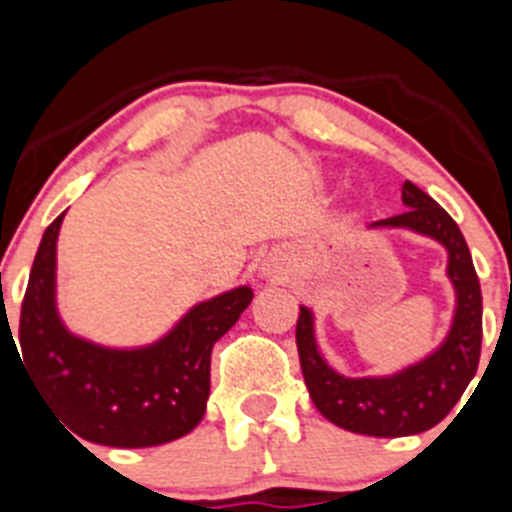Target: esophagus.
I'll use <instances>...</instances> for the list:
<instances>
[{"mask_svg": "<svg viewBox=\"0 0 512 512\" xmlns=\"http://www.w3.org/2000/svg\"><path fill=\"white\" fill-rule=\"evenodd\" d=\"M289 256L284 251H271L269 256H266L264 261H261V277L266 279H274V282H279V279H284L289 274Z\"/></svg>", "mask_w": 512, "mask_h": 512, "instance_id": "1", "label": "esophagus"}]
</instances>
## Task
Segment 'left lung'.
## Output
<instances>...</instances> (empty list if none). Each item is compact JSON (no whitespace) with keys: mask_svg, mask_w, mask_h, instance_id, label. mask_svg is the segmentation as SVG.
<instances>
[{"mask_svg":"<svg viewBox=\"0 0 512 512\" xmlns=\"http://www.w3.org/2000/svg\"><path fill=\"white\" fill-rule=\"evenodd\" d=\"M405 212L369 223V230H408L446 251V277L454 289V315L443 341L423 359L392 374L346 377L328 364L318 346L315 312L300 305L297 351L315 408L333 425L361 436H415L451 413L477 374L482 348V292L467 241L433 197L402 184Z\"/></svg>","mask_w":512,"mask_h":512,"instance_id":"8db88e82","label":"left lung"}]
</instances>
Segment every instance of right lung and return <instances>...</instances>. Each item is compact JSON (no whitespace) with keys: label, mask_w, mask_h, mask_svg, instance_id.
I'll return each mask as SVG.
<instances>
[{"label":"right lung","mask_w":512,"mask_h":512,"mask_svg":"<svg viewBox=\"0 0 512 512\" xmlns=\"http://www.w3.org/2000/svg\"><path fill=\"white\" fill-rule=\"evenodd\" d=\"M63 215L43 233L27 279L20 315L22 369L45 405L84 441L146 449L187 436L205 418L212 346L251 305L253 289L241 284L197 302L146 346L89 341L63 323L58 310Z\"/></svg>","instance_id":"add662e5"}]
</instances>
